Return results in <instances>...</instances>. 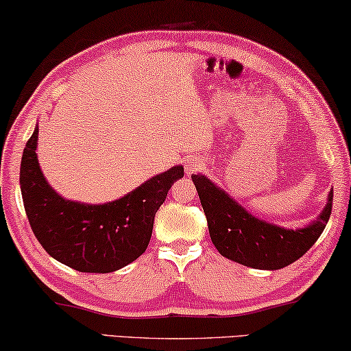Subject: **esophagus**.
<instances>
[{"label": "esophagus", "instance_id": "esophagus-1", "mask_svg": "<svg viewBox=\"0 0 351 351\" xmlns=\"http://www.w3.org/2000/svg\"><path fill=\"white\" fill-rule=\"evenodd\" d=\"M203 165H205L203 164V160H200L198 158H192V156H189V158L184 160V169L187 175H192L195 173V171L202 170Z\"/></svg>", "mask_w": 351, "mask_h": 351}]
</instances>
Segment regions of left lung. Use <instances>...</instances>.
<instances>
[{
	"label": "left lung",
	"instance_id": "obj_1",
	"mask_svg": "<svg viewBox=\"0 0 351 351\" xmlns=\"http://www.w3.org/2000/svg\"><path fill=\"white\" fill-rule=\"evenodd\" d=\"M209 237L219 254L255 269H280L301 258L320 238L331 216L332 191L317 221L302 228H284L255 217L205 175H192Z\"/></svg>",
	"mask_w": 351,
	"mask_h": 351
}]
</instances>
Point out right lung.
Masks as SVG:
<instances>
[{"mask_svg": "<svg viewBox=\"0 0 351 351\" xmlns=\"http://www.w3.org/2000/svg\"><path fill=\"white\" fill-rule=\"evenodd\" d=\"M39 125L26 143L20 189L34 237L45 252L80 273H113L132 263L148 247L154 216L171 184L184 176L182 165L159 173L118 200L104 205L66 200L42 175Z\"/></svg>", "mask_w": 351, "mask_h": 351, "instance_id": "1", "label": "right lung"}]
</instances>
